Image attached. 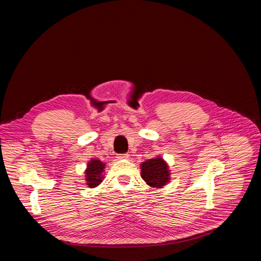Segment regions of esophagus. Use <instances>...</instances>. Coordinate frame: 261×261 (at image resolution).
Here are the masks:
<instances>
[{
    "label": "esophagus",
    "mask_w": 261,
    "mask_h": 261,
    "mask_svg": "<svg viewBox=\"0 0 261 261\" xmlns=\"http://www.w3.org/2000/svg\"><path fill=\"white\" fill-rule=\"evenodd\" d=\"M129 155L127 153H122V154H118L117 155V159L118 160H123V159H127Z\"/></svg>",
    "instance_id": "esophagus-1"
}]
</instances>
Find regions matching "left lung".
<instances>
[{"label": "left lung", "instance_id": "left-lung-1", "mask_svg": "<svg viewBox=\"0 0 261 261\" xmlns=\"http://www.w3.org/2000/svg\"><path fill=\"white\" fill-rule=\"evenodd\" d=\"M141 177L146 183L154 188H162L170 181L169 165L162 158L156 156L140 164Z\"/></svg>", "mask_w": 261, "mask_h": 261}]
</instances>
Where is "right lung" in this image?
<instances>
[{
    "mask_svg": "<svg viewBox=\"0 0 261 261\" xmlns=\"http://www.w3.org/2000/svg\"><path fill=\"white\" fill-rule=\"evenodd\" d=\"M106 163L101 162L98 159H91L88 162V165H87V169L85 171L86 174V181L87 185H88L90 188L97 187L98 185L101 184L102 179H103V175L102 173L105 171Z\"/></svg>",
    "mask_w": 261,
    "mask_h": 261,
    "instance_id": "1",
    "label": "right lung"
}]
</instances>
